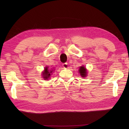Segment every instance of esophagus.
<instances>
[{"label": "esophagus", "mask_w": 129, "mask_h": 129, "mask_svg": "<svg viewBox=\"0 0 129 129\" xmlns=\"http://www.w3.org/2000/svg\"><path fill=\"white\" fill-rule=\"evenodd\" d=\"M62 67L65 69L68 68V63L65 62V63H64V64H62Z\"/></svg>", "instance_id": "34e87169"}]
</instances>
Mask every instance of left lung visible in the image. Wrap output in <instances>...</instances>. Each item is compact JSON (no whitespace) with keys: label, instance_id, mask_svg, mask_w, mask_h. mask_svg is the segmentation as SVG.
Instances as JSON below:
<instances>
[{"label":"left lung","instance_id":"8db88e82","mask_svg":"<svg viewBox=\"0 0 129 129\" xmlns=\"http://www.w3.org/2000/svg\"><path fill=\"white\" fill-rule=\"evenodd\" d=\"M79 72L80 73V75H81L82 77H85L86 75V69L84 67H81L79 69Z\"/></svg>","mask_w":129,"mask_h":129}]
</instances>
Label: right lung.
<instances>
[{"instance_id":"1","label":"right lung","mask_w":129,"mask_h":129,"mask_svg":"<svg viewBox=\"0 0 129 129\" xmlns=\"http://www.w3.org/2000/svg\"><path fill=\"white\" fill-rule=\"evenodd\" d=\"M52 72H53V70L48 69V68L46 67L45 68L44 71V72H43V78L45 80L48 79V78L50 77V76H51Z\"/></svg>"}]
</instances>
